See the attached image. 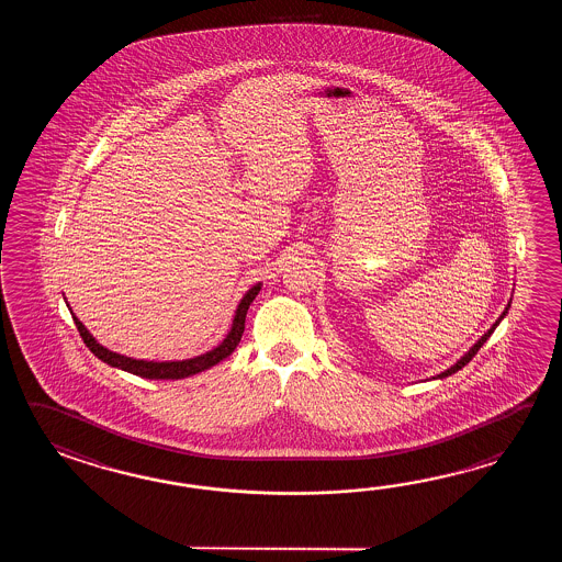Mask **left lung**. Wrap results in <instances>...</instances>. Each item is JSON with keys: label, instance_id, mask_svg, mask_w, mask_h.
Returning <instances> with one entry per match:
<instances>
[{"label": "left lung", "instance_id": "8db88e82", "mask_svg": "<svg viewBox=\"0 0 562 562\" xmlns=\"http://www.w3.org/2000/svg\"><path fill=\"white\" fill-rule=\"evenodd\" d=\"M508 307H510V303H508ZM508 307H506V310L502 311V315H501V317H498V322L494 323V325H492V327H490L488 331H486V334L482 335V337H480V339H477V344H474V347H472V349H470V351H468L467 356H464V358L460 359V361H456V366H452V368H450V370L442 371V373H440V375H438V378H448V375H452V373H456V371L462 370V368H464V366H467L468 361H470V359H472V358H474V356H476L477 349H480V347H482V346H484V344H486V339H488L490 335H492V331H494V329H496V325H498V323H501L502 319H504V315H506V313H508Z\"/></svg>", "mask_w": 562, "mask_h": 562}]
</instances>
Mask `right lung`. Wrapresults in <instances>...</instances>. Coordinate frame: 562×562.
I'll use <instances>...</instances> for the list:
<instances>
[{
	"instance_id": "obj_1",
	"label": "right lung",
	"mask_w": 562,
	"mask_h": 562,
	"mask_svg": "<svg viewBox=\"0 0 562 562\" xmlns=\"http://www.w3.org/2000/svg\"><path fill=\"white\" fill-rule=\"evenodd\" d=\"M259 291H261V283L251 286L245 293V297L240 299L239 307H237V313H235V319H233V327H231V331L223 339L221 346H216L215 349L206 351V353L199 356V358L182 359V361H144V359L120 356V353H114V351H110L106 347L100 346L94 337L88 334V329L80 323L78 317H74V323H76V327L80 331V337L85 339L86 347L94 353L95 358L102 359L108 366L128 371V373H134V375H140V378H146V380H182V378H189V375H194L199 371L213 368L218 361H223V359L228 358L235 351V347L239 346L240 337H243V331H245L247 311H249V305H251L252 299L257 297Z\"/></svg>"
}]
</instances>
